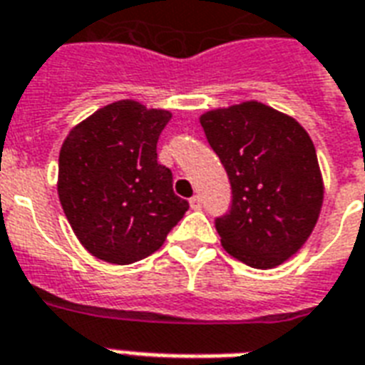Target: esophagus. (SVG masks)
Returning <instances> with one entry per match:
<instances>
[{
    "label": "esophagus",
    "mask_w": 365,
    "mask_h": 365,
    "mask_svg": "<svg viewBox=\"0 0 365 365\" xmlns=\"http://www.w3.org/2000/svg\"><path fill=\"white\" fill-rule=\"evenodd\" d=\"M190 207H192V210H200V207H202V200H200V196H192V198H190Z\"/></svg>",
    "instance_id": "34e87169"
}]
</instances>
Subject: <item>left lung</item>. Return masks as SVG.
<instances>
[{"instance_id": "left-lung-1", "label": "left lung", "mask_w": 365, "mask_h": 365, "mask_svg": "<svg viewBox=\"0 0 365 365\" xmlns=\"http://www.w3.org/2000/svg\"><path fill=\"white\" fill-rule=\"evenodd\" d=\"M200 125L232 190L231 210L215 219L221 245L256 269L281 265L302 248L322 212L323 179L309 134L259 101L212 109Z\"/></svg>"}]
</instances>
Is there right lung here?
Returning a JSON list of instances; mask_svg holds the SVG:
<instances>
[{"instance_id": "obj_1", "label": "right lung", "mask_w": 365, "mask_h": 365, "mask_svg": "<svg viewBox=\"0 0 365 365\" xmlns=\"http://www.w3.org/2000/svg\"><path fill=\"white\" fill-rule=\"evenodd\" d=\"M165 109L120 100L78 123L59 152L57 194L76 238L108 264L144 259L165 242L188 202L158 163Z\"/></svg>"}]
</instances>
